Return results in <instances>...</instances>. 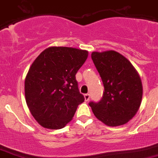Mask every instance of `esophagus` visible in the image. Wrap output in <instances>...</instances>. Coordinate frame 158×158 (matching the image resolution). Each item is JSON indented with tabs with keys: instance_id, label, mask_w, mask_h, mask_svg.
Segmentation results:
<instances>
[{
	"instance_id": "esophagus-1",
	"label": "esophagus",
	"mask_w": 158,
	"mask_h": 158,
	"mask_svg": "<svg viewBox=\"0 0 158 158\" xmlns=\"http://www.w3.org/2000/svg\"><path fill=\"white\" fill-rule=\"evenodd\" d=\"M89 97H90V96H89V93L84 95V98H85V101H89Z\"/></svg>"
}]
</instances>
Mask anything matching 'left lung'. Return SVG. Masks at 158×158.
Instances as JSON below:
<instances>
[{"label": "left lung", "instance_id": "1", "mask_svg": "<svg viewBox=\"0 0 158 158\" xmlns=\"http://www.w3.org/2000/svg\"><path fill=\"white\" fill-rule=\"evenodd\" d=\"M104 86L101 100L90 102L98 120L110 127L123 125L140 108L143 87L141 79L127 59L115 51L91 54Z\"/></svg>", "mask_w": 158, "mask_h": 158}]
</instances>
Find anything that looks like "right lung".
<instances>
[{
	"label": "right lung",
	"instance_id": "obj_1",
	"mask_svg": "<svg viewBox=\"0 0 158 158\" xmlns=\"http://www.w3.org/2000/svg\"><path fill=\"white\" fill-rule=\"evenodd\" d=\"M88 52L69 47H49L31 65L24 80V95L31 113L47 129L63 128L84 102L76 74Z\"/></svg>",
	"mask_w": 158,
	"mask_h": 158
}]
</instances>
